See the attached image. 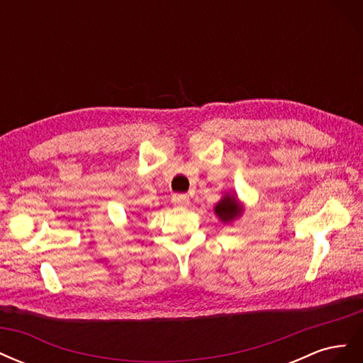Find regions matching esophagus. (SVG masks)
I'll list each match as a JSON object with an SVG mask.
<instances>
[{
	"mask_svg": "<svg viewBox=\"0 0 363 363\" xmlns=\"http://www.w3.org/2000/svg\"><path fill=\"white\" fill-rule=\"evenodd\" d=\"M171 200H172V204L177 207H186L189 204V196L184 194H174Z\"/></svg>",
	"mask_w": 363,
	"mask_h": 363,
	"instance_id": "esophagus-1",
	"label": "esophagus"
}]
</instances>
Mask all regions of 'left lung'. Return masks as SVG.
<instances>
[{
	"label": "left lung",
	"instance_id": "obj_1",
	"mask_svg": "<svg viewBox=\"0 0 363 363\" xmlns=\"http://www.w3.org/2000/svg\"><path fill=\"white\" fill-rule=\"evenodd\" d=\"M242 212H244V207L240 206L236 195H232V194H225L215 206L216 216L225 224L233 223L235 219H238L240 215H242Z\"/></svg>",
	"mask_w": 363,
	"mask_h": 363
}]
</instances>
